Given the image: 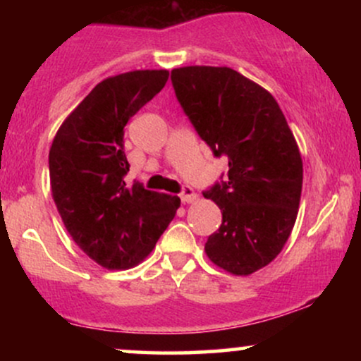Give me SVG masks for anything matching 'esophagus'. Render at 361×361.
<instances>
[{
  "label": "esophagus",
  "mask_w": 361,
  "mask_h": 361,
  "mask_svg": "<svg viewBox=\"0 0 361 361\" xmlns=\"http://www.w3.org/2000/svg\"><path fill=\"white\" fill-rule=\"evenodd\" d=\"M180 198H181V202H183V204H192V202L197 200V193L193 192L192 186L186 185V186H183V188H181Z\"/></svg>",
  "instance_id": "esophagus-1"
}]
</instances>
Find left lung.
Returning a JSON list of instances; mask_svg holds the SVG:
<instances>
[{"label":"left lung","instance_id":"obj_1","mask_svg":"<svg viewBox=\"0 0 361 361\" xmlns=\"http://www.w3.org/2000/svg\"><path fill=\"white\" fill-rule=\"evenodd\" d=\"M176 100L229 171L204 192L222 224L205 243L210 261L251 275L276 258L299 212L302 157L279 103L231 68L173 69Z\"/></svg>","mask_w":361,"mask_h":361}]
</instances>
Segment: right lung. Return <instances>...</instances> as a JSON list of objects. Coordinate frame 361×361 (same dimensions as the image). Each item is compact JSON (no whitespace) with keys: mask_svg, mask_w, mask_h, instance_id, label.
Returning <instances> with one entry per match:
<instances>
[{"mask_svg":"<svg viewBox=\"0 0 361 361\" xmlns=\"http://www.w3.org/2000/svg\"><path fill=\"white\" fill-rule=\"evenodd\" d=\"M169 73L132 71L98 82L64 120L49 152L52 197L66 229L109 270L142 261L175 217L180 198L126 183L127 122L166 85Z\"/></svg>","mask_w":361,"mask_h":361,"instance_id":"obj_1","label":"right lung"}]
</instances>
